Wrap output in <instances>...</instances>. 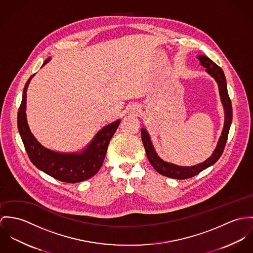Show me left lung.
I'll return each mask as SVG.
<instances>
[{
	"label": "left lung",
	"instance_id": "1",
	"mask_svg": "<svg viewBox=\"0 0 253 253\" xmlns=\"http://www.w3.org/2000/svg\"><path fill=\"white\" fill-rule=\"evenodd\" d=\"M198 59L200 60V63L203 67L206 68V71L214 78L216 83L218 84L219 87V93L221 97L222 104L224 106L225 110V124L222 135L219 139L218 144L212 153V155L206 160L205 162L198 164L192 167H180L176 166L173 164H169L167 162H164L162 159L158 157L156 152L154 151V148L152 146V143L150 141V139L147 135V132L145 129H140V136H141V140L145 149L146 156L148 158V161L150 162L151 166L155 169L160 174L168 176L170 178H175V179H186L193 177L194 175L204 170L205 169L209 168L210 166L213 165L222 155L223 150H224L225 144L228 139V134L230 130V126L232 123V103L230 100V97L228 95V90H227V84H226V79H225L224 73L222 69L217 66L215 63H213L210 58H208L205 55H199Z\"/></svg>",
	"mask_w": 253,
	"mask_h": 253
}]
</instances>
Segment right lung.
Listing matches in <instances>:
<instances>
[{
    "label": "right lung",
    "mask_w": 253,
    "mask_h": 253,
    "mask_svg": "<svg viewBox=\"0 0 253 253\" xmlns=\"http://www.w3.org/2000/svg\"><path fill=\"white\" fill-rule=\"evenodd\" d=\"M48 61L49 59L45 60L42 66ZM32 77L24 87L17 114L18 131L29 159L37 168L63 182L78 183L92 177L103 165L110 140L118 128L120 120L104 127L81 154L59 153L46 149L32 135L26 121V92Z\"/></svg>",
    "instance_id": "right-lung-1"
}]
</instances>
